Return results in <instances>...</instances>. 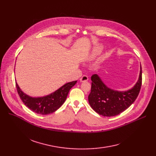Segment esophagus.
I'll return each instance as SVG.
<instances>
[{
	"mask_svg": "<svg viewBox=\"0 0 156 156\" xmlns=\"http://www.w3.org/2000/svg\"><path fill=\"white\" fill-rule=\"evenodd\" d=\"M88 78L86 75H83V76H81L80 79L81 82H84V81H88Z\"/></svg>",
	"mask_w": 156,
	"mask_h": 156,
	"instance_id": "esophagus-1",
	"label": "esophagus"
}]
</instances>
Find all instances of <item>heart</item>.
<instances>
[{
	"label": "heart",
	"instance_id": "heart-1",
	"mask_svg": "<svg viewBox=\"0 0 156 156\" xmlns=\"http://www.w3.org/2000/svg\"><path fill=\"white\" fill-rule=\"evenodd\" d=\"M102 50H103V46L102 45H98L94 47V48H93V50L92 51L90 57L94 58V57L99 55L102 52Z\"/></svg>",
	"mask_w": 156,
	"mask_h": 156
}]
</instances>
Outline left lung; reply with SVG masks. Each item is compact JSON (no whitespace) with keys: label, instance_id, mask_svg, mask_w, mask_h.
I'll return each instance as SVG.
<instances>
[{"label":"left lung","instance_id":"8db88e82","mask_svg":"<svg viewBox=\"0 0 156 156\" xmlns=\"http://www.w3.org/2000/svg\"><path fill=\"white\" fill-rule=\"evenodd\" d=\"M91 80V92L88 97L90 105L103 116H117L128 109L138 97L142 85V67L140 65L136 83L132 88L125 91L109 88L97 74L92 75Z\"/></svg>","mask_w":156,"mask_h":156}]
</instances>
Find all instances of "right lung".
<instances>
[{
    "label": "right lung",
    "instance_id": "obj_1",
    "mask_svg": "<svg viewBox=\"0 0 156 156\" xmlns=\"http://www.w3.org/2000/svg\"><path fill=\"white\" fill-rule=\"evenodd\" d=\"M76 82L77 80L66 83L49 95L38 97H33L23 92L16 81V86L21 101L28 108L35 113L46 115L61 107L66 99L70 89Z\"/></svg>",
    "mask_w": 156,
    "mask_h": 156
}]
</instances>
